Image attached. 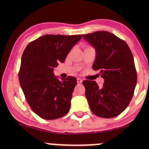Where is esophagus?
I'll use <instances>...</instances> for the list:
<instances>
[{
    "instance_id": "34e87169",
    "label": "esophagus",
    "mask_w": 149,
    "mask_h": 149,
    "mask_svg": "<svg viewBox=\"0 0 149 149\" xmlns=\"http://www.w3.org/2000/svg\"><path fill=\"white\" fill-rule=\"evenodd\" d=\"M83 82V80H82L81 79H80V78H78L77 79V83L78 84H81Z\"/></svg>"
}]
</instances>
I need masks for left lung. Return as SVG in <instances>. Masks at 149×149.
<instances>
[{"instance_id": "left-lung-1", "label": "left lung", "mask_w": 149, "mask_h": 149, "mask_svg": "<svg viewBox=\"0 0 149 149\" xmlns=\"http://www.w3.org/2000/svg\"><path fill=\"white\" fill-rule=\"evenodd\" d=\"M82 36L95 49L97 56L92 68L100 70L104 80L102 87L94 81H83L90 109L101 118L118 116L131 101L137 83L131 50L124 40L108 31H95Z\"/></svg>"}]
</instances>
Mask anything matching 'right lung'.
<instances>
[{
	"instance_id": "right-lung-1",
	"label": "right lung",
	"mask_w": 149,
	"mask_h": 149,
	"mask_svg": "<svg viewBox=\"0 0 149 149\" xmlns=\"http://www.w3.org/2000/svg\"><path fill=\"white\" fill-rule=\"evenodd\" d=\"M81 39V35L46 34L31 42L24 51L19 83L31 109L42 119H58L70 109L77 80L68 76L60 81L53 70Z\"/></svg>"
}]
</instances>
